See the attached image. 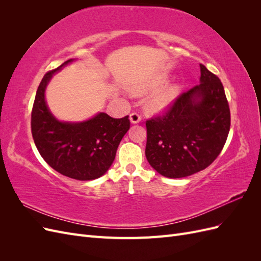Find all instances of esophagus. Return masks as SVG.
<instances>
[{"instance_id": "34e87169", "label": "esophagus", "mask_w": 261, "mask_h": 261, "mask_svg": "<svg viewBox=\"0 0 261 261\" xmlns=\"http://www.w3.org/2000/svg\"><path fill=\"white\" fill-rule=\"evenodd\" d=\"M129 120H130V122H132L133 124H137V123H139V122L141 121V116H140V114L137 113V112H133V113L129 115Z\"/></svg>"}]
</instances>
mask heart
<instances>
[{
	"label": "heart",
	"mask_w": 261,
	"mask_h": 261,
	"mask_svg": "<svg viewBox=\"0 0 261 261\" xmlns=\"http://www.w3.org/2000/svg\"><path fill=\"white\" fill-rule=\"evenodd\" d=\"M163 82H164L163 77H158L152 81L130 86L129 91L134 94L145 93L149 90L158 88V87L163 84ZM179 93H180V87L178 85H169L167 87H164V88L152 93L148 99V105L151 109L156 110V111H161V110H164L168 107H170L179 96Z\"/></svg>",
	"instance_id": "obj_1"
}]
</instances>
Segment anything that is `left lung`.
<instances>
[{"label": "left lung", "mask_w": 261, "mask_h": 261, "mask_svg": "<svg viewBox=\"0 0 261 261\" xmlns=\"http://www.w3.org/2000/svg\"><path fill=\"white\" fill-rule=\"evenodd\" d=\"M200 84L180 93L162 115L146 121V158L161 175L186 177L222 151L231 113L219 77L200 64Z\"/></svg>", "instance_id": "8db88e82"}]
</instances>
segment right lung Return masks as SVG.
I'll list each match as a JSON object with an SVG mask.
<instances>
[{"label": "right lung", "instance_id": "add662e5", "mask_svg": "<svg viewBox=\"0 0 261 261\" xmlns=\"http://www.w3.org/2000/svg\"><path fill=\"white\" fill-rule=\"evenodd\" d=\"M70 62L43 76L31 112V134L39 153L52 169L70 178L91 180L111 167L130 122L128 115L114 118L107 113L81 123L58 121L45 103L44 91L52 75Z\"/></svg>", "mask_w": 261, "mask_h": 261}]
</instances>
